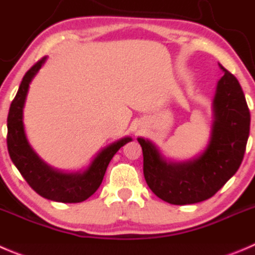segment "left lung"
<instances>
[{"instance_id":"8db88e82","label":"left lung","mask_w":255,"mask_h":255,"mask_svg":"<svg viewBox=\"0 0 255 255\" xmlns=\"http://www.w3.org/2000/svg\"><path fill=\"white\" fill-rule=\"evenodd\" d=\"M212 101V126L207 147L194 157H165L152 140L138 137L143 150V173L148 187L175 206L209 199L236 174L243 160L251 128V113L238 80L226 70Z\"/></svg>"}]
</instances>
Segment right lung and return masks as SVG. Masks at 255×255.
Instances as JSON below:
<instances>
[{
	"mask_svg": "<svg viewBox=\"0 0 255 255\" xmlns=\"http://www.w3.org/2000/svg\"><path fill=\"white\" fill-rule=\"evenodd\" d=\"M46 61L47 57L39 59L22 78L7 117V148L13 164L36 193L49 201L80 203L100 188L113 155L132 138L127 135L106 145L83 169L65 172L44 162L28 142L24 130L23 108L29 85Z\"/></svg>",
	"mask_w": 255,
	"mask_h": 255,
	"instance_id": "add662e5",
	"label": "right lung"
}]
</instances>
